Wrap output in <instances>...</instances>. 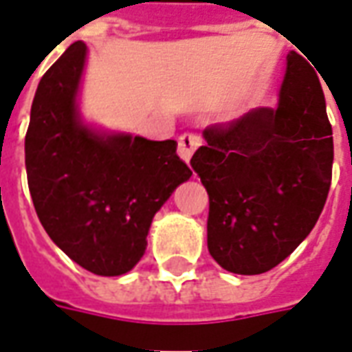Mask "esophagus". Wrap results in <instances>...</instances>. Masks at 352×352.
<instances>
[{"label":"esophagus","mask_w":352,"mask_h":352,"mask_svg":"<svg viewBox=\"0 0 352 352\" xmlns=\"http://www.w3.org/2000/svg\"><path fill=\"white\" fill-rule=\"evenodd\" d=\"M199 145H201V141H199L198 135L183 133V135L179 138V141H177V153H179V156H181L184 162H190L192 154H194V151H196Z\"/></svg>","instance_id":"34e87169"}]
</instances>
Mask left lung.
Instances as JSON below:
<instances>
[{
    "instance_id": "left-lung-1",
    "label": "left lung",
    "mask_w": 352,
    "mask_h": 352,
    "mask_svg": "<svg viewBox=\"0 0 352 352\" xmlns=\"http://www.w3.org/2000/svg\"><path fill=\"white\" fill-rule=\"evenodd\" d=\"M204 139L190 164L209 194V254L226 272H270L309 236L330 190L332 126L315 69L290 50L277 105Z\"/></svg>"
}]
</instances>
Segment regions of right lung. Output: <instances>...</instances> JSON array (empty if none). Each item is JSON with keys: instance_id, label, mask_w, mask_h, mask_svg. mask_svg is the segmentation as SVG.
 Returning a JSON list of instances; mask_svg holds the SVG:
<instances>
[{"instance_id": "add662e5", "label": "right lung", "mask_w": 352, "mask_h": 352, "mask_svg": "<svg viewBox=\"0 0 352 352\" xmlns=\"http://www.w3.org/2000/svg\"><path fill=\"white\" fill-rule=\"evenodd\" d=\"M87 54L85 43H73L37 87L24 145L28 186L50 239L80 267L115 277L145 254L154 214L192 171L173 139L85 122Z\"/></svg>"}]
</instances>
